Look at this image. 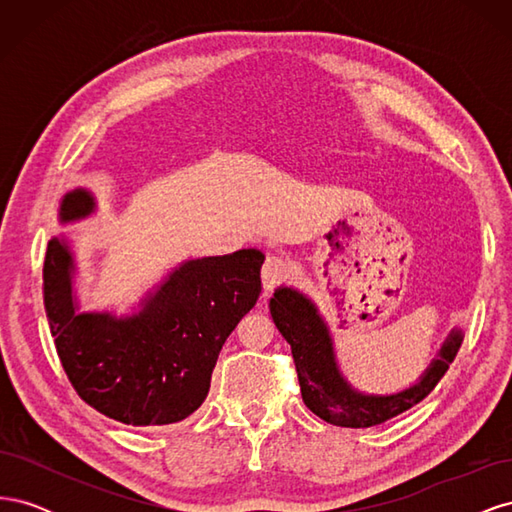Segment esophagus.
<instances>
[{"mask_svg": "<svg viewBox=\"0 0 512 512\" xmlns=\"http://www.w3.org/2000/svg\"><path fill=\"white\" fill-rule=\"evenodd\" d=\"M290 273V265L282 256H267L265 265H262V286L267 292H271L277 284H282Z\"/></svg>", "mask_w": 512, "mask_h": 512, "instance_id": "obj_1", "label": "esophagus"}]
</instances>
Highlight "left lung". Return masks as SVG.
<instances>
[{"instance_id": "1", "label": "left lung", "mask_w": 512, "mask_h": 512, "mask_svg": "<svg viewBox=\"0 0 512 512\" xmlns=\"http://www.w3.org/2000/svg\"><path fill=\"white\" fill-rule=\"evenodd\" d=\"M275 327L292 348L305 406L322 421L337 427L365 429L382 425L423 401L453 363L463 342L455 327L446 335L436 359L408 389L397 393H365L354 389L337 363L333 335L318 305L292 286L275 288L269 301Z\"/></svg>"}]
</instances>
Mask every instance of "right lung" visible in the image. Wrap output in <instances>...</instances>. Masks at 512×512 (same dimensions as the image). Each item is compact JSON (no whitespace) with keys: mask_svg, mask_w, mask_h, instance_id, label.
Returning <instances> with one entry per match:
<instances>
[{"mask_svg":"<svg viewBox=\"0 0 512 512\" xmlns=\"http://www.w3.org/2000/svg\"><path fill=\"white\" fill-rule=\"evenodd\" d=\"M94 192L74 188L59 224L87 220ZM265 254L239 250L183 260L128 314L83 312L72 239L57 235L44 258V309L59 361L79 397L108 418L162 427L203 404L226 337L256 305Z\"/></svg>","mask_w":512,"mask_h":512,"instance_id":"obj_1","label":"right lung"}]
</instances>
